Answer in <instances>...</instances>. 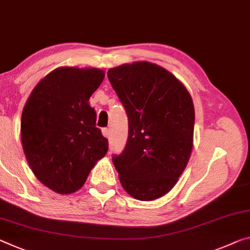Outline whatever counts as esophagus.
I'll use <instances>...</instances> for the list:
<instances>
[{
	"instance_id": "obj_1",
	"label": "esophagus",
	"mask_w": 250,
	"mask_h": 250,
	"mask_svg": "<svg viewBox=\"0 0 250 250\" xmlns=\"http://www.w3.org/2000/svg\"><path fill=\"white\" fill-rule=\"evenodd\" d=\"M102 134H104V136L105 138H109V136H110V130H109L108 128H104V129H102Z\"/></svg>"
}]
</instances>
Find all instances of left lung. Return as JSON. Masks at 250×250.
I'll return each mask as SVG.
<instances>
[{"instance_id": "left-lung-1", "label": "left lung", "mask_w": 250, "mask_h": 250, "mask_svg": "<svg viewBox=\"0 0 250 250\" xmlns=\"http://www.w3.org/2000/svg\"><path fill=\"white\" fill-rule=\"evenodd\" d=\"M129 121L124 151L112 161L122 187L138 200L168 193L187 166L195 108L186 86L162 66L133 62L108 71Z\"/></svg>"}]
</instances>
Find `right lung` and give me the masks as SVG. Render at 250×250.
Returning a JSON list of instances; mask_svg holds the SVG:
<instances>
[{
    "mask_svg": "<svg viewBox=\"0 0 250 250\" xmlns=\"http://www.w3.org/2000/svg\"><path fill=\"white\" fill-rule=\"evenodd\" d=\"M104 79L100 69L58 68L38 83L23 108L21 140L30 168L61 195L80 189L108 151L89 104Z\"/></svg>",
    "mask_w": 250,
    "mask_h": 250,
    "instance_id": "1",
    "label": "right lung"
}]
</instances>
